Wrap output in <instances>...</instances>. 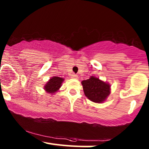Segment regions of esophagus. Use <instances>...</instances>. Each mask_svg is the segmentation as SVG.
<instances>
[{
	"instance_id": "1",
	"label": "esophagus",
	"mask_w": 149,
	"mask_h": 149,
	"mask_svg": "<svg viewBox=\"0 0 149 149\" xmlns=\"http://www.w3.org/2000/svg\"><path fill=\"white\" fill-rule=\"evenodd\" d=\"M71 78H74V79H78V75L75 74V73H72V74H71Z\"/></svg>"
}]
</instances>
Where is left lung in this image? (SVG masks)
I'll use <instances>...</instances> for the list:
<instances>
[{
	"label": "left lung",
	"mask_w": 149,
	"mask_h": 149,
	"mask_svg": "<svg viewBox=\"0 0 149 149\" xmlns=\"http://www.w3.org/2000/svg\"><path fill=\"white\" fill-rule=\"evenodd\" d=\"M85 95L92 102L102 103L111 93V85L99 78L91 76L89 79L81 82Z\"/></svg>",
	"instance_id": "8db88e82"
}]
</instances>
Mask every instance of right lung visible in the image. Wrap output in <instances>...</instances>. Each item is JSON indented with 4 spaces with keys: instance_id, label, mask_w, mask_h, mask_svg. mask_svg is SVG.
<instances>
[{
    "instance_id": "right-lung-1",
    "label": "right lung",
    "mask_w": 149,
    "mask_h": 149,
    "mask_svg": "<svg viewBox=\"0 0 149 149\" xmlns=\"http://www.w3.org/2000/svg\"><path fill=\"white\" fill-rule=\"evenodd\" d=\"M64 80V78H60V77L58 76H53L44 85L43 89L47 93L51 94V95H53L56 92L59 91Z\"/></svg>"
}]
</instances>
